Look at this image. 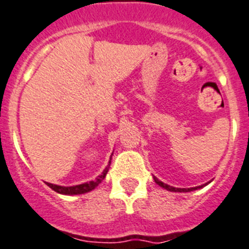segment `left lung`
Wrapping results in <instances>:
<instances>
[{
    "label": "left lung",
    "mask_w": 249,
    "mask_h": 249,
    "mask_svg": "<svg viewBox=\"0 0 249 249\" xmlns=\"http://www.w3.org/2000/svg\"><path fill=\"white\" fill-rule=\"evenodd\" d=\"M154 180H155V182H156L157 185H160L161 188H163V189H166V190H169V191H174V193H189V191H193V190H197V189H201L203 188V186H205V185H208V184H209V182H207V184H204V185H200V186H195V188H188V189H184V188H174V186H170V185H167V184H165V182H162V181H160V180L157 179V178H154Z\"/></svg>",
    "instance_id": "obj_1"
}]
</instances>
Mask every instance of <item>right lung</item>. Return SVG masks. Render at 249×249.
<instances>
[{"label":"right lung","instance_id":"obj_1","mask_svg":"<svg viewBox=\"0 0 249 249\" xmlns=\"http://www.w3.org/2000/svg\"><path fill=\"white\" fill-rule=\"evenodd\" d=\"M113 155V154H112ZM110 160H112V156L109 159V162H108L107 167L103 170V173L101 175H98L95 178V180H92V181L84 182V184H79V185H74V186H61V185H55V184H50V182H46L48 186L53 189L54 191L59 193V194L63 195H79V194H86V193H89V191L94 190L97 186L103 181V179L107 175L108 170H109Z\"/></svg>","mask_w":249,"mask_h":249}]
</instances>
